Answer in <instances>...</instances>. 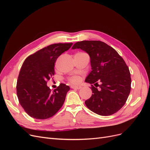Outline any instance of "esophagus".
Wrapping results in <instances>:
<instances>
[{
	"mask_svg": "<svg viewBox=\"0 0 150 150\" xmlns=\"http://www.w3.org/2000/svg\"><path fill=\"white\" fill-rule=\"evenodd\" d=\"M71 88L75 89H80L82 87L81 86H71Z\"/></svg>",
	"mask_w": 150,
	"mask_h": 150,
	"instance_id": "esophagus-1",
	"label": "esophagus"
}]
</instances>
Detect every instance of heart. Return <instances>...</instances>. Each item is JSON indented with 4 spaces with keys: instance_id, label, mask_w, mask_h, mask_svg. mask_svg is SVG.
Here are the masks:
<instances>
[{
    "instance_id": "obj_1",
    "label": "heart",
    "mask_w": 150,
    "mask_h": 150,
    "mask_svg": "<svg viewBox=\"0 0 150 150\" xmlns=\"http://www.w3.org/2000/svg\"><path fill=\"white\" fill-rule=\"evenodd\" d=\"M69 80L71 83H78L81 81V78L78 76H74L70 78Z\"/></svg>"
}]
</instances>
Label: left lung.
Here are the masks:
<instances>
[{
	"mask_svg": "<svg viewBox=\"0 0 150 150\" xmlns=\"http://www.w3.org/2000/svg\"><path fill=\"white\" fill-rule=\"evenodd\" d=\"M72 49L83 50L90 57L92 71L85 81L94 86L91 85L93 94L85 101L86 106L101 116L118 111L131 91L130 72L123 59L115 49L99 40L78 42Z\"/></svg>",
	"mask_w": 150,
	"mask_h": 150,
	"instance_id": "1",
	"label": "left lung"
}]
</instances>
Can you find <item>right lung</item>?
Masks as SVG:
<instances>
[{"mask_svg": "<svg viewBox=\"0 0 150 150\" xmlns=\"http://www.w3.org/2000/svg\"><path fill=\"white\" fill-rule=\"evenodd\" d=\"M72 43L49 45L25 59L17 82V95L24 111L35 119L45 120L60 110L70 88L60 84L53 91L47 82L54 75V64Z\"/></svg>", "mask_w": 150, "mask_h": 150, "instance_id": "1", "label": "right lung"}]
</instances>
